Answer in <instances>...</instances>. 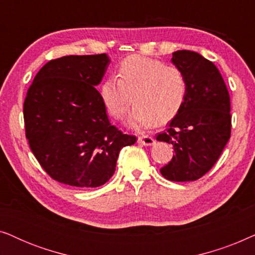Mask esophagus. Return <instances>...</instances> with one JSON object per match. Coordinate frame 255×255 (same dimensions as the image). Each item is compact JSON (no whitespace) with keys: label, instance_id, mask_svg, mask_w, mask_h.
I'll list each match as a JSON object with an SVG mask.
<instances>
[{"label":"esophagus","instance_id":"34e87169","mask_svg":"<svg viewBox=\"0 0 255 255\" xmlns=\"http://www.w3.org/2000/svg\"><path fill=\"white\" fill-rule=\"evenodd\" d=\"M138 142L145 146H151L154 144V138L152 135H140V137H138Z\"/></svg>","mask_w":255,"mask_h":255}]
</instances>
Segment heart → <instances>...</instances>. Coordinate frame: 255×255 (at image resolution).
<instances>
[{
	"instance_id": "b5f03b06",
	"label": "heart",
	"mask_w": 255,
	"mask_h": 255,
	"mask_svg": "<svg viewBox=\"0 0 255 255\" xmlns=\"http://www.w3.org/2000/svg\"><path fill=\"white\" fill-rule=\"evenodd\" d=\"M187 96V80L174 65L156 59L132 55L121 62L117 79L111 76L101 86V97L109 114L120 120L131 102L128 123L133 128L163 124L179 114ZM132 100H130V97Z\"/></svg>"
}]
</instances>
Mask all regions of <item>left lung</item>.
<instances>
[{
	"mask_svg": "<svg viewBox=\"0 0 255 255\" xmlns=\"http://www.w3.org/2000/svg\"><path fill=\"white\" fill-rule=\"evenodd\" d=\"M172 62L183 72L187 96L179 114L156 140L173 145L174 155L160 172L175 182L195 181L212 168L231 135V103L218 68L193 51H176Z\"/></svg>",
	"mask_w": 255,
	"mask_h": 255,
	"instance_id": "obj_1",
	"label": "left lung"
}]
</instances>
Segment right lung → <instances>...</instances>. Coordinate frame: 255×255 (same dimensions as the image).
Wrapping results in <instances>:
<instances>
[{"label": "right lung", "instance_id": "add662e5", "mask_svg": "<svg viewBox=\"0 0 255 255\" xmlns=\"http://www.w3.org/2000/svg\"><path fill=\"white\" fill-rule=\"evenodd\" d=\"M106 53L50 60L34 76L24 101L25 135L52 179L81 189L110 180L120 151L135 135L111 125L96 86L109 65Z\"/></svg>", "mask_w": 255, "mask_h": 255}]
</instances>
